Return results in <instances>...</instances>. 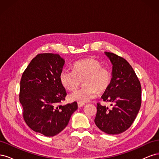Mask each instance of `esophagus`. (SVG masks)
I'll use <instances>...</instances> for the list:
<instances>
[{
	"mask_svg": "<svg viewBox=\"0 0 159 159\" xmlns=\"http://www.w3.org/2000/svg\"><path fill=\"white\" fill-rule=\"evenodd\" d=\"M84 105H85L84 103H81V102H78V106L79 108H81V107L84 106Z\"/></svg>",
	"mask_w": 159,
	"mask_h": 159,
	"instance_id": "obj_1",
	"label": "esophagus"
}]
</instances>
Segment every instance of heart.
Returning a JSON list of instances; mask_svg holds the SVG:
<instances>
[{
  "label": "heart",
  "mask_w": 159,
  "mask_h": 159,
  "mask_svg": "<svg viewBox=\"0 0 159 159\" xmlns=\"http://www.w3.org/2000/svg\"><path fill=\"white\" fill-rule=\"evenodd\" d=\"M60 80L62 85L69 91H74L83 81L84 87L75 91L70 95L72 101L84 103L95 98L97 92L103 93L111 83L110 70L102 66L99 61L93 57H86L74 62L72 70H61Z\"/></svg>",
  "instance_id": "1"
}]
</instances>
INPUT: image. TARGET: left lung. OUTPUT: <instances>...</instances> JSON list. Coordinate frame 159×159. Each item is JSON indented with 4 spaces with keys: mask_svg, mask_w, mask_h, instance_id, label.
I'll return each instance as SVG.
<instances>
[{
    "mask_svg": "<svg viewBox=\"0 0 159 159\" xmlns=\"http://www.w3.org/2000/svg\"><path fill=\"white\" fill-rule=\"evenodd\" d=\"M105 54L113 64L112 80L102 98L113 107L109 109L98 103L94 121L105 133L117 134L125 131L135 119L141 105V85L125 59L111 52Z\"/></svg>",
    "mask_w": 159,
    "mask_h": 159,
    "instance_id": "obj_1",
    "label": "left lung"
}]
</instances>
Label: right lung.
I'll return each instance as SVG.
<instances>
[{
    "label": "right lung",
    "mask_w": 159,
    "mask_h": 159,
    "mask_svg": "<svg viewBox=\"0 0 159 159\" xmlns=\"http://www.w3.org/2000/svg\"><path fill=\"white\" fill-rule=\"evenodd\" d=\"M64 64L59 54H39L22 75L19 101L24 120L33 131L46 137L60 133L78 109L76 102L61 105L67 94L59 77Z\"/></svg>",
    "instance_id": "add662e5"
}]
</instances>
